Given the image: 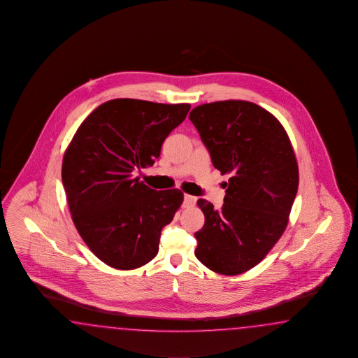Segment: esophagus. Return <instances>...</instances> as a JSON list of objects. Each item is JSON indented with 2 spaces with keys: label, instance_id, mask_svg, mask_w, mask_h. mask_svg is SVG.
I'll return each mask as SVG.
<instances>
[{
  "label": "esophagus",
  "instance_id": "obj_1",
  "mask_svg": "<svg viewBox=\"0 0 358 358\" xmlns=\"http://www.w3.org/2000/svg\"><path fill=\"white\" fill-rule=\"evenodd\" d=\"M195 203H196V198H195V196H191L189 194H185V195H183V208L194 207Z\"/></svg>",
  "mask_w": 358,
  "mask_h": 358
}]
</instances>
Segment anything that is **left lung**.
I'll return each mask as SVG.
<instances>
[{
  "instance_id": "1",
  "label": "left lung",
  "mask_w": 358,
  "mask_h": 358,
  "mask_svg": "<svg viewBox=\"0 0 358 358\" xmlns=\"http://www.w3.org/2000/svg\"><path fill=\"white\" fill-rule=\"evenodd\" d=\"M189 120L215 168L231 176L221 209L198 200L206 222L195 232V255L221 275L247 272L267 255L289 222L299 183L293 146L270 111L250 101L203 103Z\"/></svg>"
}]
</instances>
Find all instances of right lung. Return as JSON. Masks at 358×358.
I'll use <instances>...</instances> for the list:
<instances>
[{
    "label": "right lung",
    "instance_id": "right-lung-1",
    "mask_svg": "<svg viewBox=\"0 0 358 358\" xmlns=\"http://www.w3.org/2000/svg\"><path fill=\"white\" fill-rule=\"evenodd\" d=\"M190 108L114 99L83 120L65 150L62 180L73 222L91 252L113 268L150 262L162 229L182 204V191L154 190L135 173L159 158Z\"/></svg>",
    "mask_w": 358,
    "mask_h": 358
}]
</instances>
